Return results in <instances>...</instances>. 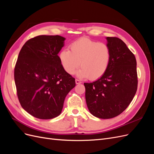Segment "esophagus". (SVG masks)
Instances as JSON below:
<instances>
[{
  "label": "esophagus",
  "instance_id": "34e87169",
  "mask_svg": "<svg viewBox=\"0 0 154 154\" xmlns=\"http://www.w3.org/2000/svg\"><path fill=\"white\" fill-rule=\"evenodd\" d=\"M75 82H76V84H80V83H82L81 81H80L79 80H77V79H76L75 80Z\"/></svg>",
  "mask_w": 154,
  "mask_h": 154
}]
</instances>
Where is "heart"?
Wrapping results in <instances>:
<instances>
[{"mask_svg": "<svg viewBox=\"0 0 154 154\" xmlns=\"http://www.w3.org/2000/svg\"><path fill=\"white\" fill-rule=\"evenodd\" d=\"M69 49H64L59 54L60 63L69 74H74L80 65L77 76L94 80L103 76L109 67L111 53L106 44L82 38L70 44Z\"/></svg>", "mask_w": 154, "mask_h": 154, "instance_id": "b5f03b06", "label": "heart"}]
</instances>
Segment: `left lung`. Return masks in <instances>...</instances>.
Segmentation results:
<instances>
[{"mask_svg":"<svg viewBox=\"0 0 154 154\" xmlns=\"http://www.w3.org/2000/svg\"><path fill=\"white\" fill-rule=\"evenodd\" d=\"M111 59L101 78L84 83L88 110L96 118L110 119L127 108L137 88V62L134 54L122 40L106 37Z\"/></svg>","mask_w":154,"mask_h":154,"instance_id":"8db88e82","label":"left lung"}]
</instances>
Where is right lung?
Returning <instances> with one entry per match:
<instances>
[{
	"label": "right lung",
	"mask_w": 154,
	"mask_h": 154,
	"mask_svg": "<svg viewBox=\"0 0 154 154\" xmlns=\"http://www.w3.org/2000/svg\"><path fill=\"white\" fill-rule=\"evenodd\" d=\"M65 40L59 35L37 36L27 41L18 54L14 72L18 98L22 108L36 118L57 117L76 85L58 56Z\"/></svg>",
	"instance_id": "add662e5"
}]
</instances>
